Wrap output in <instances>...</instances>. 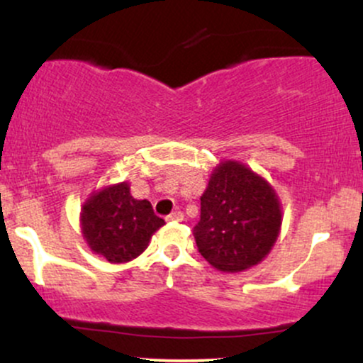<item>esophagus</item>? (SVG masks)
<instances>
[{
	"label": "esophagus",
	"instance_id": "obj_1",
	"mask_svg": "<svg viewBox=\"0 0 363 363\" xmlns=\"http://www.w3.org/2000/svg\"><path fill=\"white\" fill-rule=\"evenodd\" d=\"M182 220H184L182 211H174V213H170L167 216V222H182Z\"/></svg>",
	"mask_w": 363,
	"mask_h": 363
}]
</instances>
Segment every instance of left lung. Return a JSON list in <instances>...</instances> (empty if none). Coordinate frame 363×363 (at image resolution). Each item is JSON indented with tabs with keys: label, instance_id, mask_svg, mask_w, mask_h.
<instances>
[{
	"label": "left lung",
	"instance_id": "left-lung-1",
	"mask_svg": "<svg viewBox=\"0 0 363 363\" xmlns=\"http://www.w3.org/2000/svg\"><path fill=\"white\" fill-rule=\"evenodd\" d=\"M280 227V199L266 179L235 160L216 165L193 230L198 251L211 266L235 273L259 264Z\"/></svg>",
	"mask_w": 363,
	"mask_h": 363
}]
</instances>
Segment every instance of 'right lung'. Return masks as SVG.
<instances>
[{
	"mask_svg": "<svg viewBox=\"0 0 363 363\" xmlns=\"http://www.w3.org/2000/svg\"><path fill=\"white\" fill-rule=\"evenodd\" d=\"M80 223L91 251L116 264L138 257L165 222L147 199L133 198L128 182H119L90 194Z\"/></svg>",
	"mask_w": 363,
	"mask_h": 363,
	"instance_id": "1",
	"label": "right lung"
}]
</instances>
